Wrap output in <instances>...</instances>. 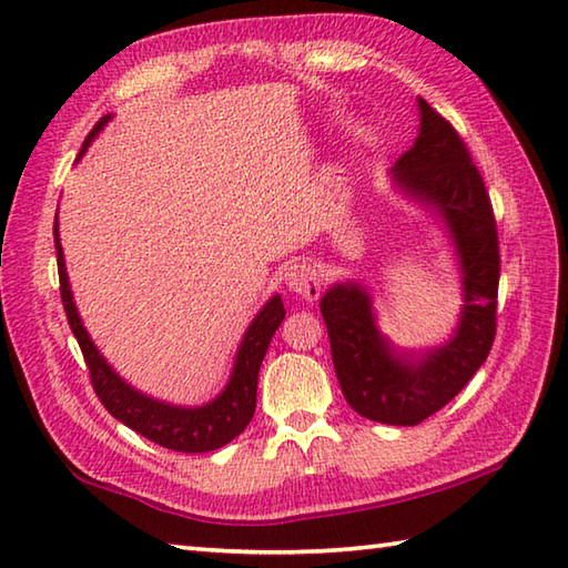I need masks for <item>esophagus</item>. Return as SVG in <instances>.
Masks as SVG:
<instances>
[{"mask_svg": "<svg viewBox=\"0 0 568 568\" xmlns=\"http://www.w3.org/2000/svg\"><path fill=\"white\" fill-rule=\"evenodd\" d=\"M285 285L291 287V293L300 295L303 300H317L322 291V281H320V271L315 265L307 261L291 263L285 268Z\"/></svg>", "mask_w": 568, "mask_h": 568, "instance_id": "34e87169", "label": "esophagus"}]
</instances>
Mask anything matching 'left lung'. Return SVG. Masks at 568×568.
Segmentation results:
<instances>
[{"label":"left lung","instance_id":"left-lung-1","mask_svg":"<svg viewBox=\"0 0 568 568\" xmlns=\"http://www.w3.org/2000/svg\"><path fill=\"white\" fill-rule=\"evenodd\" d=\"M417 106L419 136L395 161L393 183L437 214L452 239L464 285L456 329L427 352H397L381 334L361 283H336L320 303L346 403L361 417L400 427L437 413L484 366L496 339L500 281L496 216L484 178L456 129L422 98Z\"/></svg>","mask_w":568,"mask_h":568}]
</instances>
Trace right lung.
<instances>
[{"label": "right lung", "instance_id": "add662e5", "mask_svg": "<svg viewBox=\"0 0 568 568\" xmlns=\"http://www.w3.org/2000/svg\"><path fill=\"white\" fill-rule=\"evenodd\" d=\"M112 114L102 116L94 129L82 143L80 155L88 151L92 139L100 134L104 124L110 122ZM55 236V256H58V275H60V300H63L68 324L72 334L82 348L84 364L90 368L92 388L98 393L102 405L110 409V415L119 422H124L129 429L139 432L155 444L165 446V449L183 452V454H202L214 452L220 446L229 444L253 417L256 409V388H258V371L263 364V356L268 352V344L273 339L275 329L281 327L285 317V307L281 295H273L268 303L261 307V312L253 317L251 327L246 329L244 339L239 344L236 361L232 378H229L226 388L200 407H183L171 405L163 400H155L151 395H143L141 390L131 388V385L119 376V373L106 364L100 348L90 339L88 329L82 327V320L78 315V307L72 303V291L65 273V258L63 246H60L58 236V216L53 224Z\"/></svg>", "mask_w": 568, "mask_h": 568}]
</instances>
